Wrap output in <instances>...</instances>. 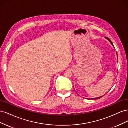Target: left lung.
<instances>
[{
  "label": "left lung",
  "mask_w": 128,
  "mask_h": 128,
  "mask_svg": "<svg viewBox=\"0 0 128 128\" xmlns=\"http://www.w3.org/2000/svg\"><path fill=\"white\" fill-rule=\"evenodd\" d=\"M105 38H106V39L108 40H109V42H110V44L112 45H113V43H112V42H111V40H110V38H107V37H105ZM113 47H114V46H113ZM116 54H117V53H116ZM102 96H100V97H98V98H92V99H99V98H102Z\"/></svg>",
  "instance_id": "obj_1"
}]
</instances>
